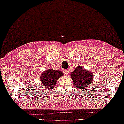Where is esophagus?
<instances>
[{"mask_svg":"<svg viewBox=\"0 0 124 124\" xmlns=\"http://www.w3.org/2000/svg\"><path fill=\"white\" fill-rule=\"evenodd\" d=\"M64 73L65 75H68L69 74V70H65L64 71Z\"/></svg>","mask_w":124,"mask_h":124,"instance_id":"esophagus-1","label":"esophagus"}]
</instances>
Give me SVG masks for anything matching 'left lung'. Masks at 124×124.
I'll list each match as a JSON object with an SVG mask.
<instances>
[{
  "mask_svg": "<svg viewBox=\"0 0 124 124\" xmlns=\"http://www.w3.org/2000/svg\"><path fill=\"white\" fill-rule=\"evenodd\" d=\"M93 73L78 66L71 73V78L77 88L83 89L88 87L92 84Z\"/></svg>",
  "mask_w": 124,
  "mask_h": 124,
  "instance_id": "left-lung-1",
  "label": "left lung"
}]
</instances>
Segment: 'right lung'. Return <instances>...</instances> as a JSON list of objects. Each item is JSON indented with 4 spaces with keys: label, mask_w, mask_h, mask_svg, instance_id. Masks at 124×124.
<instances>
[{
    "label": "right lung",
    "mask_w": 124,
    "mask_h": 124,
    "mask_svg": "<svg viewBox=\"0 0 124 124\" xmlns=\"http://www.w3.org/2000/svg\"><path fill=\"white\" fill-rule=\"evenodd\" d=\"M63 73L59 70H54L52 69L46 70L40 75V81L46 90L53 89L58 80L63 76Z\"/></svg>",
    "instance_id": "obj_1"
}]
</instances>
